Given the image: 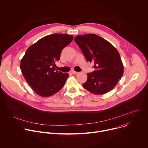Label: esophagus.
<instances>
[{
  "mask_svg": "<svg viewBox=\"0 0 148 148\" xmlns=\"http://www.w3.org/2000/svg\"><path fill=\"white\" fill-rule=\"evenodd\" d=\"M71 73H72L73 74H77V73H78V72L75 71H71Z\"/></svg>",
  "mask_w": 148,
  "mask_h": 148,
  "instance_id": "obj_1",
  "label": "esophagus"
}]
</instances>
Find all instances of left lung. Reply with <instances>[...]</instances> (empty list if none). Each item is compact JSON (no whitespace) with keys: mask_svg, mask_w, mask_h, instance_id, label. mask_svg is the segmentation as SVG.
<instances>
[{"mask_svg":"<svg viewBox=\"0 0 148 148\" xmlns=\"http://www.w3.org/2000/svg\"><path fill=\"white\" fill-rule=\"evenodd\" d=\"M74 41L87 61L94 62L95 70L87 74L83 87L96 95L112 90L123 73V66L119 53L110 42L95 34L76 36Z\"/></svg>","mask_w":148,"mask_h":148,"instance_id":"8db88e82","label":"left lung"}]
</instances>
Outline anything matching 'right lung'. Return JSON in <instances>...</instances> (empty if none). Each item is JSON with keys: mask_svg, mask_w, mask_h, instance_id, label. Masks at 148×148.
Wrapping results in <instances>:
<instances>
[{"mask_svg": "<svg viewBox=\"0 0 148 148\" xmlns=\"http://www.w3.org/2000/svg\"><path fill=\"white\" fill-rule=\"evenodd\" d=\"M73 40L71 35L55 33L40 38L26 50L20 67L37 95L50 97L64 87L69 74L56 71L55 62L60 59L61 51Z\"/></svg>", "mask_w": 148, "mask_h": 148, "instance_id": "add662e5", "label": "right lung"}]
</instances>
